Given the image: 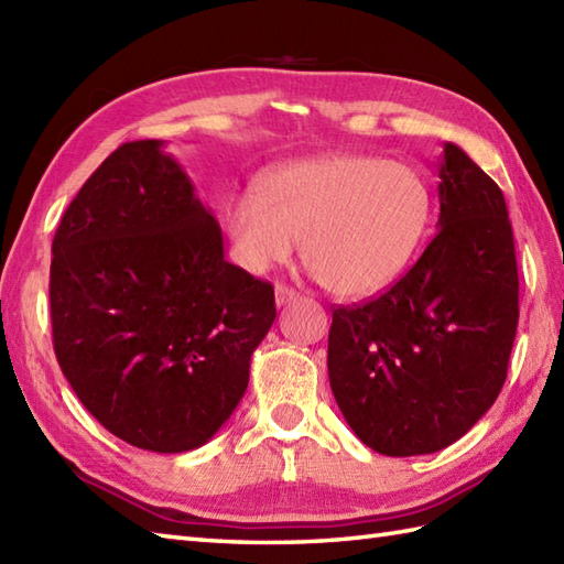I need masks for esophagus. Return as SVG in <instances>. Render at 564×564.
Here are the masks:
<instances>
[{
  "instance_id": "1",
  "label": "esophagus",
  "mask_w": 564,
  "mask_h": 564,
  "mask_svg": "<svg viewBox=\"0 0 564 564\" xmlns=\"http://www.w3.org/2000/svg\"><path fill=\"white\" fill-rule=\"evenodd\" d=\"M295 297H297V293L293 289H289V285H283V283L275 285V305H279V307L293 303Z\"/></svg>"
}]
</instances>
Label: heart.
Instances as JSON below:
<instances>
[{"mask_svg":"<svg viewBox=\"0 0 564 564\" xmlns=\"http://www.w3.org/2000/svg\"><path fill=\"white\" fill-rule=\"evenodd\" d=\"M431 194L414 166L370 154H325L271 172L261 194L227 210L235 254L261 273L303 239L307 269L339 297H366L406 269L426 235Z\"/></svg>","mask_w":564,"mask_h":564,"instance_id":"1","label":"heart"}]
</instances>
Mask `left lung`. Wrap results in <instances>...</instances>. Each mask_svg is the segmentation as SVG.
<instances>
[{
    "mask_svg": "<svg viewBox=\"0 0 564 564\" xmlns=\"http://www.w3.org/2000/svg\"><path fill=\"white\" fill-rule=\"evenodd\" d=\"M438 232L386 293L332 313L329 386L368 448L436 453L475 426L507 380L519 269L501 188L446 142Z\"/></svg>",
    "mask_w": 564,
    "mask_h": 564,
    "instance_id": "obj_1",
    "label": "left lung"
}]
</instances>
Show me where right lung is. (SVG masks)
I'll list each match as a JSON object with an SVG mask.
<instances>
[{
    "mask_svg": "<svg viewBox=\"0 0 564 564\" xmlns=\"http://www.w3.org/2000/svg\"><path fill=\"white\" fill-rule=\"evenodd\" d=\"M57 364L130 446L184 453L242 400L275 319L273 285L225 261L218 220L162 140L111 152L53 239Z\"/></svg>",
    "mask_w": 564,
    "mask_h": 564,
    "instance_id": "add662e5",
    "label": "right lung"
}]
</instances>
